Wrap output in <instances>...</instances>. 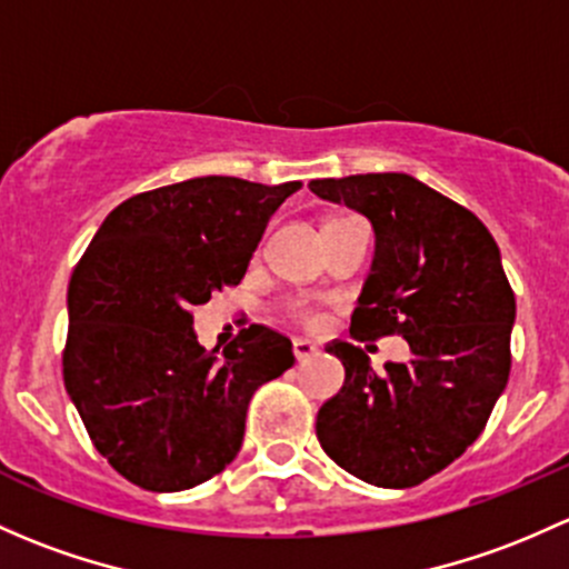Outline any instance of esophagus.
<instances>
[{
  "label": "esophagus",
  "mask_w": 569,
  "mask_h": 569,
  "mask_svg": "<svg viewBox=\"0 0 569 569\" xmlns=\"http://www.w3.org/2000/svg\"><path fill=\"white\" fill-rule=\"evenodd\" d=\"M291 349H295L297 362H305V360H310V357L319 355V346H316L313 340H308V338H295Z\"/></svg>",
  "instance_id": "obj_1"
}]
</instances>
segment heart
Returning <instances> with one entry per match:
<instances>
[{"label": "heart", "mask_w": 569, "mask_h": 569, "mask_svg": "<svg viewBox=\"0 0 569 569\" xmlns=\"http://www.w3.org/2000/svg\"><path fill=\"white\" fill-rule=\"evenodd\" d=\"M289 316L297 321V325L302 327H319L321 325V313L316 308H310V305H291L289 308Z\"/></svg>", "instance_id": "obj_1"}]
</instances>
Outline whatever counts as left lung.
Masks as SVG:
<instances>
[{
	"label": "left lung",
	"mask_w": 569,
	"mask_h": 569,
	"mask_svg": "<svg viewBox=\"0 0 569 569\" xmlns=\"http://www.w3.org/2000/svg\"><path fill=\"white\" fill-rule=\"evenodd\" d=\"M316 196L373 223L376 259L351 338L409 340V362L370 368L355 343L327 346L346 381L316 417L340 469L415 488L475 445L510 379L516 295L482 220L409 174L313 179Z\"/></svg>",
	"instance_id": "obj_1"
}]
</instances>
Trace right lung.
I'll return each instance as SVG.
<instances>
[{"label":"right lung","instance_id":"right-lung-1","mask_svg":"<svg viewBox=\"0 0 569 569\" xmlns=\"http://www.w3.org/2000/svg\"><path fill=\"white\" fill-rule=\"evenodd\" d=\"M302 182L196 177L122 201L68 286L64 390L124 480L188 490L237 458L253 392L295 365L286 335L250 325L223 349L193 308L237 286L274 209Z\"/></svg>","mask_w":569,"mask_h":569}]
</instances>
